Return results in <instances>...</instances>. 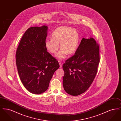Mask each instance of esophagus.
Instances as JSON below:
<instances>
[{"label": "esophagus", "mask_w": 121, "mask_h": 121, "mask_svg": "<svg viewBox=\"0 0 121 121\" xmlns=\"http://www.w3.org/2000/svg\"><path fill=\"white\" fill-rule=\"evenodd\" d=\"M58 63L59 64V65H60V68H61L62 67V63L61 61H58Z\"/></svg>", "instance_id": "obj_1"}]
</instances>
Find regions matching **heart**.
<instances>
[{
    "mask_svg": "<svg viewBox=\"0 0 121 121\" xmlns=\"http://www.w3.org/2000/svg\"><path fill=\"white\" fill-rule=\"evenodd\" d=\"M79 42V35L74 29L62 26L58 27L52 32V38L47 39L45 46L47 50L52 53H55L59 48L60 50L56 55L58 60L66 58L68 54H72L77 50Z\"/></svg>",
    "mask_w": 121,
    "mask_h": 121,
    "instance_id": "heart-1",
    "label": "heart"
}]
</instances>
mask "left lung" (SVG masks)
<instances>
[{"label": "left lung", "instance_id": "left-lung-1", "mask_svg": "<svg viewBox=\"0 0 121 121\" xmlns=\"http://www.w3.org/2000/svg\"><path fill=\"white\" fill-rule=\"evenodd\" d=\"M100 62L99 48L92 38H82L74 55L63 65V88L72 96L86 92L98 71Z\"/></svg>", "mask_w": 121, "mask_h": 121}]
</instances>
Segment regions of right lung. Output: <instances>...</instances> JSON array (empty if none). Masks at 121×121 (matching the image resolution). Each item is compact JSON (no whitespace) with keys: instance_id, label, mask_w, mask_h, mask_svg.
<instances>
[{"instance_id":"add662e5","label":"right lung","mask_w":121,"mask_h":121,"mask_svg":"<svg viewBox=\"0 0 121 121\" xmlns=\"http://www.w3.org/2000/svg\"><path fill=\"white\" fill-rule=\"evenodd\" d=\"M48 27L28 29L20 40L16 53L17 72L23 86L29 92L40 94L48 89L58 61L47 51L45 41Z\"/></svg>"}]
</instances>
